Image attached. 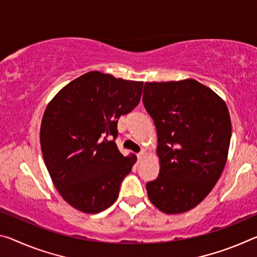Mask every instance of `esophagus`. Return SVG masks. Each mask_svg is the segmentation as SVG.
Masks as SVG:
<instances>
[{"label":"esophagus","instance_id":"1","mask_svg":"<svg viewBox=\"0 0 257 257\" xmlns=\"http://www.w3.org/2000/svg\"><path fill=\"white\" fill-rule=\"evenodd\" d=\"M145 157H146V153H144V152H142V153H140V154H137V158H138V160H140V161L144 160Z\"/></svg>","mask_w":257,"mask_h":257}]
</instances>
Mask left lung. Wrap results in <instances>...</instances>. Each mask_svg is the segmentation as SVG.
I'll use <instances>...</instances> for the list:
<instances>
[{
    "mask_svg": "<svg viewBox=\"0 0 257 257\" xmlns=\"http://www.w3.org/2000/svg\"><path fill=\"white\" fill-rule=\"evenodd\" d=\"M143 103L157 128L160 173L146 184L150 201L165 214L191 210L224 169L231 140L227 106L193 79L145 82Z\"/></svg>",
    "mask_w": 257,
    "mask_h": 257,
    "instance_id": "left-lung-1",
    "label": "left lung"
}]
</instances>
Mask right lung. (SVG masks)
I'll return each mask as SVG.
<instances>
[{
    "mask_svg": "<svg viewBox=\"0 0 257 257\" xmlns=\"http://www.w3.org/2000/svg\"><path fill=\"white\" fill-rule=\"evenodd\" d=\"M143 82L88 72L50 100L40 129L43 160L67 203L97 214L119 197L123 178L137 158L117 150V120L140 103Z\"/></svg>",
    "mask_w": 257,
    "mask_h": 257,
    "instance_id": "obj_1",
    "label": "right lung"
}]
</instances>
